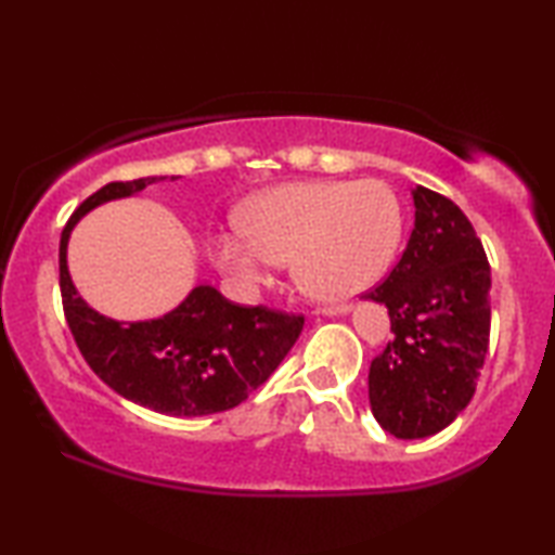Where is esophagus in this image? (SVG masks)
<instances>
[{"label": "esophagus", "mask_w": 555, "mask_h": 555, "mask_svg": "<svg viewBox=\"0 0 555 555\" xmlns=\"http://www.w3.org/2000/svg\"><path fill=\"white\" fill-rule=\"evenodd\" d=\"M352 308L347 306V304H340V306H331V308H323V313H327V315H345V313H350Z\"/></svg>", "instance_id": "1"}]
</instances>
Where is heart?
I'll return each instance as SVG.
<instances>
[{
    "mask_svg": "<svg viewBox=\"0 0 555 555\" xmlns=\"http://www.w3.org/2000/svg\"><path fill=\"white\" fill-rule=\"evenodd\" d=\"M403 232L399 198L374 178L269 188L240 210V232H220L210 257L242 294L267 284L291 259L308 294L345 300L387 274Z\"/></svg>",
    "mask_w": 555,
    "mask_h": 555,
    "instance_id": "1",
    "label": "heart"
}]
</instances>
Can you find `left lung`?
I'll return each instance as SVG.
<instances>
[{
    "instance_id": "left-lung-1",
    "label": "left lung",
    "mask_w": 555,
    "mask_h": 555,
    "mask_svg": "<svg viewBox=\"0 0 555 555\" xmlns=\"http://www.w3.org/2000/svg\"><path fill=\"white\" fill-rule=\"evenodd\" d=\"M399 264L370 291L393 340L370 364V406L387 434L416 440L453 424L473 399L490 345V264L465 212L416 185Z\"/></svg>"
}]
</instances>
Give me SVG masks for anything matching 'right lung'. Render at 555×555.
<instances>
[{
	"label": "right lung",
	"instance_id": "1",
	"mask_svg": "<svg viewBox=\"0 0 555 555\" xmlns=\"http://www.w3.org/2000/svg\"><path fill=\"white\" fill-rule=\"evenodd\" d=\"M164 178L107 183L70 215L59 249L63 311L90 370L119 397L168 416H208L234 409L271 377L304 331V318L232 304L210 284H198L154 321L121 323L90 308L68 271L73 228L98 205Z\"/></svg>",
	"mask_w": 555,
	"mask_h": 555
}]
</instances>
